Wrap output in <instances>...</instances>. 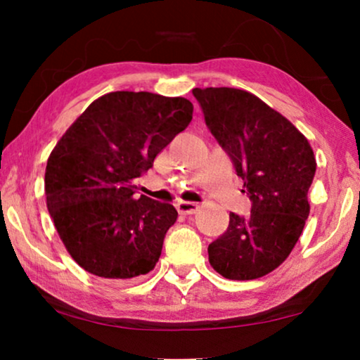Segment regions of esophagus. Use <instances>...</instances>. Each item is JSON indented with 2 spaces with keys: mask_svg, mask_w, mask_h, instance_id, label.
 Masks as SVG:
<instances>
[{
  "mask_svg": "<svg viewBox=\"0 0 360 360\" xmlns=\"http://www.w3.org/2000/svg\"><path fill=\"white\" fill-rule=\"evenodd\" d=\"M175 206H176V210H179V213H181V214H193L200 208V206L193 203V201H185V200H179Z\"/></svg>",
  "mask_w": 360,
  "mask_h": 360,
  "instance_id": "1",
  "label": "esophagus"
}]
</instances>
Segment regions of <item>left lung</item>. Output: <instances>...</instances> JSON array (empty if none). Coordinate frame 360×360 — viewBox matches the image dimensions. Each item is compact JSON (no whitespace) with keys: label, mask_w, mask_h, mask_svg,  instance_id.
I'll use <instances>...</instances> for the list:
<instances>
[{"label":"left lung","mask_w":360,"mask_h":360,"mask_svg":"<svg viewBox=\"0 0 360 360\" xmlns=\"http://www.w3.org/2000/svg\"><path fill=\"white\" fill-rule=\"evenodd\" d=\"M205 122L244 180L250 216L229 213V226L208 245L210 264L231 280H254L288 257L309 214L316 160L307 137L252 93L193 88Z\"/></svg>","instance_id":"8db88e82"}]
</instances>
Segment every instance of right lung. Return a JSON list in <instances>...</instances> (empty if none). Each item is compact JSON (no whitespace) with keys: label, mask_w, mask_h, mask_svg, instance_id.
Listing matches in <instances>:
<instances>
[{"label":"right lung","mask_w":360,"mask_h":360,"mask_svg":"<svg viewBox=\"0 0 360 360\" xmlns=\"http://www.w3.org/2000/svg\"><path fill=\"white\" fill-rule=\"evenodd\" d=\"M191 117L185 98L112 91L93 101L53 147L47 210L86 272L127 280L154 270L179 213L170 203L136 196V181Z\"/></svg>","instance_id":"1"}]
</instances>
